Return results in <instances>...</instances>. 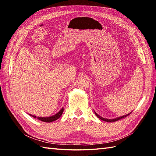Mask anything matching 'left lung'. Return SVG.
Here are the masks:
<instances>
[{"label": "left lung", "instance_id": "1", "mask_svg": "<svg viewBox=\"0 0 156 156\" xmlns=\"http://www.w3.org/2000/svg\"><path fill=\"white\" fill-rule=\"evenodd\" d=\"M95 113H96V115H97V117L98 118H100V120H103V121H105V122H115V121H118V120H119L122 119V118H126V116H128L129 114H130L131 113H129V114H127V115H125L121 116V117H119V118H115V119H106V118H102L101 116H100V115H98L96 112H95Z\"/></svg>", "mask_w": 156, "mask_h": 156}]
</instances>
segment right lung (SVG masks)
<instances>
[{"label": "right lung", "instance_id": "1", "mask_svg": "<svg viewBox=\"0 0 156 156\" xmlns=\"http://www.w3.org/2000/svg\"><path fill=\"white\" fill-rule=\"evenodd\" d=\"M63 111H64V109L62 108L60 110V112L58 113H57L56 114H55L52 116H50V117H36V115H33L31 114H30L31 116H33L34 118H37L38 120H40L41 121H43V122H53V121H55L57 119H58V118L61 116L62 113L63 112Z\"/></svg>", "mask_w": 156, "mask_h": 156}]
</instances>
